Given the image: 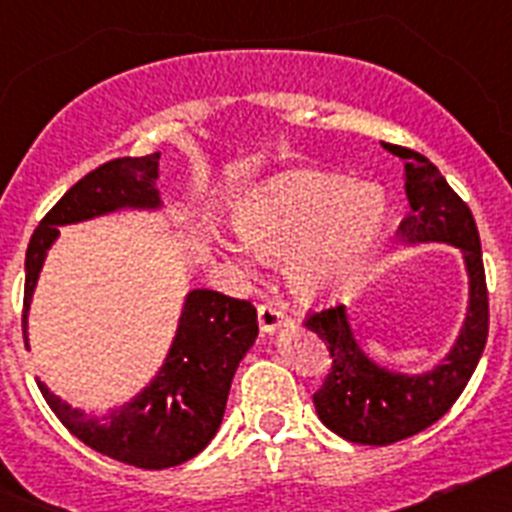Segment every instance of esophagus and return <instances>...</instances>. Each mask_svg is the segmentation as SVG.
Wrapping results in <instances>:
<instances>
[{"label":"esophagus","instance_id":"obj_1","mask_svg":"<svg viewBox=\"0 0 512 512\" xmlns=\"http://www.w3.org/2000/svg\"><path fill=\"white\" fill-rule=\"evenodd\" d=\"M287 320V310L279 307L277 302H261L259 305V328L264 330V333H274V330H277L279 325L287 323Z\"/></svg>","mask_w":512,"mask_h":512}]
</instances>
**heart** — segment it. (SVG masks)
<instances>
[{"mask_svg": "<svg viewBox=\"0 0 512 512\" xmlns=\"http://www.w3.org/2000/svg\"><path fill=\"white\" fill-rule=\"evenodd\" d=\"M387 197L374 184L330 171H292L248 194L238 233L261 259H284L292 289L307 300L336 297L372 264L387 223ZM241 259L251 252L230 246Z\"/></svg>", "mask_w": 512, "mask_h": 512, "instance_id": "obj_1", "label": "heart"}]
</instances>
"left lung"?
I'll return each instance as SVG.
<instances>
[{
	"label": "left lung",
	"instance_id": "left-lung-1",
	"mask_svg": "<svg viewBox=\"0 0 512 512\" xmlns=\"http://www.w3.org/2000/svg\"><path fill=\"white\" fill-rule=\"evenodd\" d=\"M387 151L405 161V192L410 200V212L397 230L405 241H441L464 251L469 312L446 361L428 374L405 377L387 372L361 354L343 305L307 310L302 325L325 343L330 354L328 377L312 395L315 410L330 431L364 446H387L410 438L449 413L477 369L490 330L485 264L472 210L423 153L402 146H387Z\"/></svg>",
	"mask_w": 512,
	"mask_h": 512
}]
</instances>
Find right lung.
Returning <instances> with one entry per match:
<instances>
[{
	"label": "right lung",
	"instance_id": "add662e5",
	"mask_svg": "<svg viewBox=\"0 0 512 512\" xmlns=\"http://www.w3.org/2000/svg\"><path fill=\"white\" fill-rule=\"evenodd\" d=\"M158 153L112 158L74 184L35 228L25 253L22 336L40 266L58 225L79 223L120 207H156ZM259 336L256 307L248 300L194 289L179 330L151 387L107 418H84L38 382L45 402L81 443L138 469H169L200 454L220 428L233 374Z\"/></svg>",
	"mask_w": 512,
	"mask_h": 512
}]
</instances>
